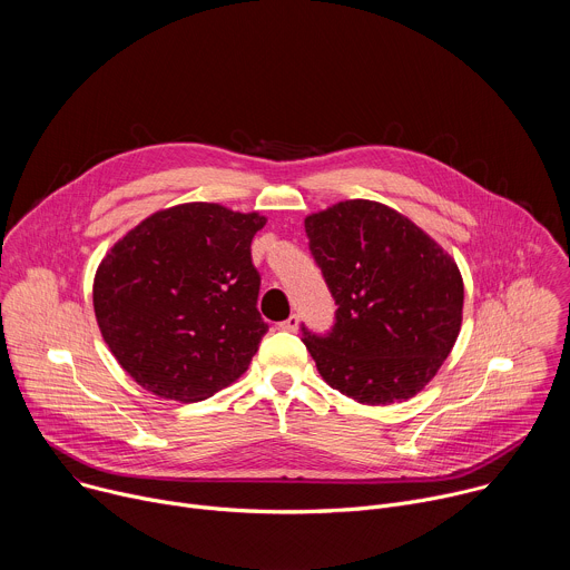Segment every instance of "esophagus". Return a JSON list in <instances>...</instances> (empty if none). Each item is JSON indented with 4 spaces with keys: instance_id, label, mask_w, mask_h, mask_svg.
Masks as SVG:
<instances>
[{
    "instance_id": "1",
    "label": "esophagus",
    "mask_w": 570,
    "mask_h": 570,
    "mask_svg": "<svg viewBox=\"0 0 570 570\" xmlns=\"http://www.w3.org/2000/svg\"><path fill=\"white\" fill-rule=\"evenodd\" d=\"M297 324H299V317L293 313L291 317H286L284 322H279V330H284V332H295Z\"/></svg>"
}]
</instances>
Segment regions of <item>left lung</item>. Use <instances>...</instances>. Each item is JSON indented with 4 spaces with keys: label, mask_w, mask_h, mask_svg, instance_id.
<instances>
[{
    "label": "left lung",
    "mask_w": 570,
    "mask_h": 570,
    "mask_svg": "<svg viewBox=\"0 0 570 570\" xmlns=\"http://www.w3.org/2000/svg\"><path fill=\"white\" fill-rule=\"evenodd\" d=\"M304 229L338 304L327 334L302 324L320 376L367 405L411 399L460 334L464 286L455 262L413 220L374 200L311 214Z\"/></svg>",
    "instance_id": "left-lung-1"
}]
</instances>
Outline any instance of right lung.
<instances>
[{
    "instance_id": "obj_1",
    "label": "right lung",
    "mask_w": 570,
    "mask_h": 570,
    "mask_svg": "<svg viewBox=\"0 0 570 570\" xmlns=\"http://www.w3.org/2000/svg\"><path fill=\"white\" fill-rule=\"evenodd\" d=\"M259 214L187 203L144 218L95 277V313L119 365L148 392L203 401L248 370L268 324L253 238Z\"/></svg>"
}]
</instances>
